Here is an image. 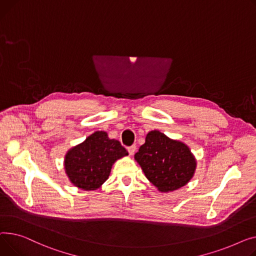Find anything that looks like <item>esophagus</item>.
Here are the masks:
<instances>
[{
  "mask_svg": "<svg viewBox=\"0 0 256 256\" xmlns=\"http://www.w3.org/2000/svg\"><path fill=\"white\" fill-rule=\"evenodd\" d=\"M128 153H129V155L130 156H132L134 153H135V151H136V146L135 144H133V146H128Z\"/></svg>",
  "mask_w": 256,
  "mask_h": 256,
  "instance_id": "34e87169",
  "label": "esophagus"
}]
</instances>
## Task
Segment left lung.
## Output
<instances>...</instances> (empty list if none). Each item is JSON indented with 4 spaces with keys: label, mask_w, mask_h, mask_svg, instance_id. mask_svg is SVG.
I'll return each mask as SVG.
<instances>
[{
    "label": "left lung",
    "mask_w": 256,
    "mask_h": 256,
    "mask_svg": "<svg viewBox=\"0 0 256 256\" xmlns=\"http://www.w3.org/2000/svg\"><path fill=\"white\" fill-rule=\"evenodd\" d=\"M134 159L146 178L161 192L185 186L192 178L196 160L187 144L174 140L158 130L150 131Z\"/></svg>",
    "instance_id": "1"
}]
</instances>
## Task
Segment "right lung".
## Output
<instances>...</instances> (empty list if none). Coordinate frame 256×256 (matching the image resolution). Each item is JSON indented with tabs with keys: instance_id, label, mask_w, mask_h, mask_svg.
Listing matches in <instances>:
<instances>
[{
	"instance_id": "1",
	"label": "right lung",
	"mask_w": 256,
	"mask_h": 256,
	"mask_svg": "<svg viewBox=\"0 0 256 256\" xmlns=\"http://www.w3.org/2000/svg\"><path fill=\"white\" fill-rule=\"evenodd\" d=\"M128 152L106 132L96 131L73 146L65 156V172L70 182L82 190H96L110 176L112 164Z\"/></svg>"
}]
</instances>
